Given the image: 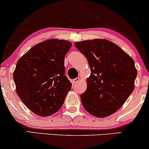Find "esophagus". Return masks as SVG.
<instances>
[{
  "label": "esophagus",
  "mask_w": 149,
  "mask_h": 149,
  "mask_svg": "<svg viewBox=\"0 0 149 149\" xmlns=\"http://www.w3.org/2000/svg\"><path fill=\"white\" fill-rule=\"evenodd\" d=\"M80 80V78H75V79H73V83H77V82H78Z\"/></svg>",
  "instance_id": "34e87169"
}]
</instances>
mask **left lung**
Segmentation results:
<instances>
[{"label": "left lung", "mask_w": 149, "mask_h": 149, "mask_svg": "<svg viewBox=\"0 0 149 149\" xmlns=\"http://www.w3.org/2000/svg\"><path fill=\"white\" fill-rule=\"evenodd\" d=\"M87 57L91 74L80 95L82 106L96 117L116 112L135 88L137 71L134 60L114 43L104 39L75 42Z\"/></svg>", "instance_id": "1"}]
</instances>
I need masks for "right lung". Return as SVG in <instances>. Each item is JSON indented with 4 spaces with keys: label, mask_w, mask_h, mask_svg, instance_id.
<instances>
[{
    "label": "right lung",
    "mask_w": 149,
    "mask_h": 149,
    "mask_svg": "<svg viewBox=\"0 0 149 149\" xmlns=\"http://www.w3.org/2000/svg\"><path fill=\"white\" fill-rule=\"evenodd\" d=\"M72 44L51 39L36 44L18 60L13 73L16 91L35 114L48 116L63 105L72 84L65 76L64 56Z\"/></svg>",
    "instance_id": "1"
}]
</instances>
